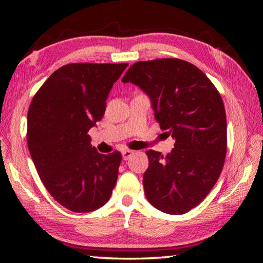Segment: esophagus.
<instances>
[{"label":"esophagus","mask_w":263,"mask_h":263,"mask_svg":"<svg viewBox=\"0 0 263 263\" xmlns=\"http://www.w3.org/2000/svg\"><path fill=\"white\" fill-rule=\"evenodd\" d=\"M135 154V151H132V149H125V151H123V159L124 160H128L130 159L132 155Z\"/></svg>","instance_id":"esophagus-1"}]
</instances>
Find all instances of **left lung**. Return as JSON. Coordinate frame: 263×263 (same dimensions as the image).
<instances>
[{"label":"left lung","mask_w":263,"mask_h":263,"mask_svg":"<svg viewBox=\"0 0 263 263\" xmlns=\"http://www.w3.org/2000/svg\"><path fill=\"white\" fill-rule=\"evenodd\" d=\"M122 81L149 96L160 128L175 139L167 155L146 152V198L160 211L183 215L206 197L224 167L228 130L219 91L201 69L177 58L138 61Z\"/></svg>","instance_id":"obj_1"}]
</instances>
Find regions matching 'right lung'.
<instances>
[{"label":"right lung","instance_id":"1","mask_svg":"<svg viewBox=\"0 0 263 263\" xmlns=\"http://www.w3.org/2000/svg\"><path fill=\"white\" fill-rule=\"evenodd\" d=\"M127 65H65L31 101L26 131L31 158L50 195L73 212L103 206L117 182L121 152L99 153L88 131L103 117L110 89Z\"/></svg>","mask_w":263,"mask_h":263}]
</instances>
